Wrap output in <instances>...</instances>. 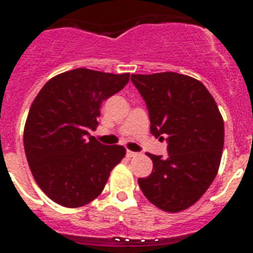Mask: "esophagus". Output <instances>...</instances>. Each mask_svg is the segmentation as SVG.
Segmentation results:
<instances>
[{"mask_svg":"<svg viewBox=\"0 0 253 253\" xmlns=\"http://www.w3.org/2000/svg\"><path fill=\"white\" fill-rule=\"evenodd\" d=\"M137 156V153L135 152H131V151H126V157L131 158V157H135Z\"/></svg>","mask_w":253,"mask_h":253,"instance_id":"34e87169","label":"esophagus"}]
</instances>
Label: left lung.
Instances as JSON below:
<instances>
[{"label":"left lung","mask_w":253,"mask_h":253,"mask_svg":"<svg viewBox=\"0 0 253 253\" xmlns=\"http://www.w3.org/2000/svg\"><path fill=\"white\" fill-rule=\"evenodd\" d=\"M131 82L147 104L151 133L169 143L167 158L148 153L153 169L138 184L152 204L178 213L195 204L218 173L223 118L207 87L190 76L131 75Z\"/></svg>","instance_id":"1"}]
</instances>
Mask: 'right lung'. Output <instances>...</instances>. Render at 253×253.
Segmentation results:
<instances>
[{
	"label": "right lung",
	"mask_w": 253,
	"mask_h": 253,
	"mask_svg": "<svg viewBox=\"0 0 253 253\" xmlns=\"http://www.w3.org/2000/svg\"><path fill=\"white\" fill-rule=\"evenodd\" d=\"M87 68L49 80L33 101L24 129V148L31 173L45 195L62 207L80 208L102 193L123 146H105L88 129L99 125L102 101L129 82Z\"/></svg>",
	"instance_id": "right-lung-1"
}]
</instances>
